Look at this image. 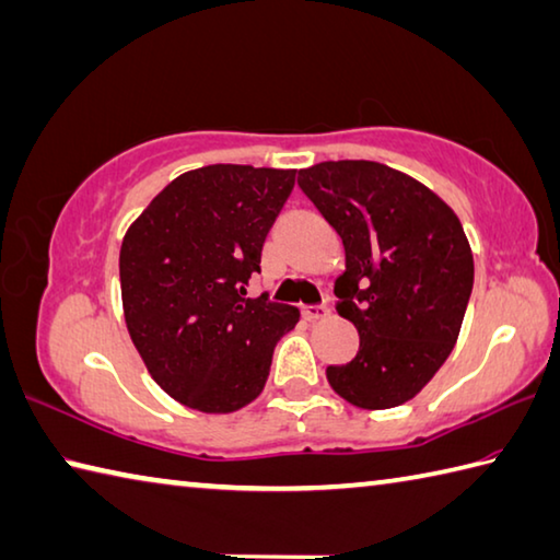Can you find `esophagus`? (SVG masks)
I'll return each instance as SVG.
<instances>
[{"label": "esophagus", "mask_w": 560, "mask_h": 560, "mask_svg": "<svg viewBox=\"0 0 560 560\" xmlns=\"http://www.w3.org/2000/svg\"><path fill=\"white\" fill-rule=\"evenodd\" d=\"M303 318L306 320H318V318H325V315L330 313L328 303H315V306H303Z\"/></svg>", "instance_id": "obj_1"}]
</instances>
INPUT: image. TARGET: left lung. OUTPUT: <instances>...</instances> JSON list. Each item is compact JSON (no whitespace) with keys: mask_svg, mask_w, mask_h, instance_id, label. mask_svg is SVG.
I'll use <instances>...</instances> for the list:
<instances>
[{"mask_svg":"<svg viewBox=\"0 0 560 560\" xmlns=\"http://www.w3.org/2000/svg\"><path fill=\"white\" fill-rule=\"evenodd\" d=\"M299 186L345 245L338 313L360 352L325 370L360 409L413 399L448 360L472 293V252L460 220L423 183L377 161H323Z\"/></svg>","mask_w":560,"mask_h":560,"instance_id":"left-lung-1","label":"left lung"}]
</instances>
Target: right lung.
Here are the masks:
<instances>
[{
	"mask_svg": "<svg viewBox=\"0 0 560 560\" xmlns=\"http://www.w3.org/2000/svg\"><path fill=\"white\" fill-rule=\"evenodd\" d=\"M296 171L202 166L171 180L119 249L127 330L154 382L188 409L230 413L257 399L299 308L247 299L261 247Z\"/></svg>",
	"mask_w": 560,
	"mask_h": 560,
	"instance_id": "right-lung-1",
	"label": "right lung"
}]
</instances>
